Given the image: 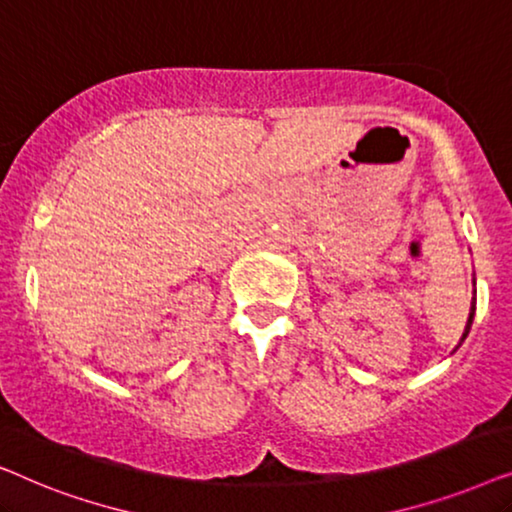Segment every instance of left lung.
Segmentation results:
<instances>
[{
  "mask_svg": "<svg viewBox=\"0 0 512 512\" xmlns=\"http://www.w3.org/2000/svg\"><path fill=\"white\" fill-rule=\"evenodd\" d=\"M473 317H475V298H473V305H471V314H468V321H466V328H464V335H461V342L466 340V335H468V331H471V326H473ZM459 342V345H461Z\"/></svg>",
  "mask_w": 512,
  "mask_h": 512,
  "instance_id": "1",
  "label": "left lung"
}]
</instances>
